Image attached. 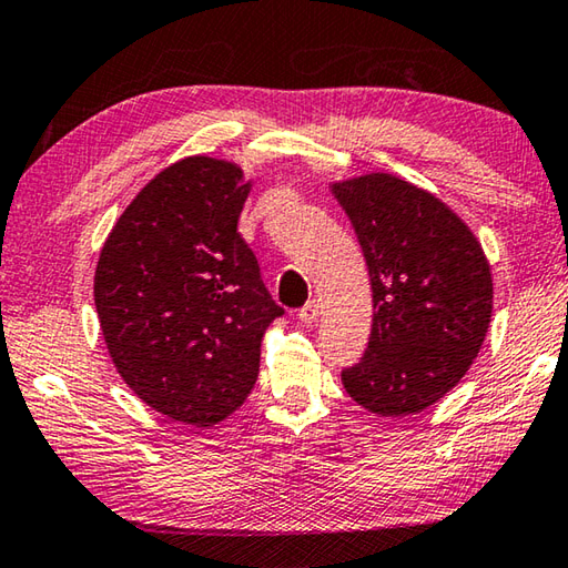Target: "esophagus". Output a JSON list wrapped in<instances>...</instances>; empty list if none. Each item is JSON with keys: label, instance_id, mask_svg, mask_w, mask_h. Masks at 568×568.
I'll return each instance as SVG.
<instances>
[{"label": "esophagus", "instance_id": "1", "mask_svg": "<svg viewBox=\"0 0 568 568\" xmlns=\"http://www.w3.org/2000/svg\"><path fill=\"white\" fill-rule=\"evenodd\" d=\"M300 320L305 322V325H313V322L320 320V303L317 300H310V303L300 310Z\"/></svg>", "mask_w": 568, "mask_h": 568}]
</instances>
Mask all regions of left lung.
Returning a JSON list of instances; mask_svg holds the SVG:
<instances>
[{"label":"left lung","mask_w":568,"mask_h":568,"mask_svg":"<svg viewBox=\"0 0 568 568\" xmlns=\"http://www.w3.org/2000/svg\"><path fill=\"white\" fill-rule=\"evenodd\" d=\"M366 258L374 297L364 357L342 372L376 416H414L458 384L493 317V273L463 219L394 174L332 184Z\"/></svg>","instance_id":"8db88e82"}]
</instances>
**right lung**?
Returning a JSON list of instances; mask_svg holds the SVG:
<instances>
[{"mask_svg":"<svg viewBox=\"0 0 568 568\" xmlns=\"http://www.w3.org/2000/svg\"><path fill=\"white\" fill-rule=\"evenodd\" d=\"M248 192L233 162H174L122 211L95 268L118 374L144 404L196 428L251 394L261 339L283 315L236 229Z\"/></svg>","mask_w":568,"mask_h":568,"instance_id":"1","label":"right lung"}]
</instances>
